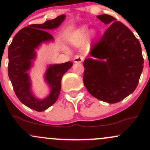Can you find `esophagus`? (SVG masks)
Segmentation results:
<instances>
[{
    "instance_id": "34e87169",
    "label": "esophagus",
    "mask_w": 150,
    "mask_h": 150,
    "mask_svg": "<svg viewBox=\"0 0 150 150\" xmlns=\"http://www.w3.org/2000/svg\"><path fill=\"white\" fill-rule=\"evenodd\" d=\"M84 58L82 56H76L74 58V62L75 63H80L83 61Z\"/></svg>"
}]
</instances>
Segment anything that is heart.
I'll return each mask as SVG.
<instances>
[{
    "instance_id": "obj_1",
    "label": "heart",
    "mask_w": 150,
    "mask_h": 150,
    "mask_svg": "<svg viewBox=\"0 0 150 150\" xmlns=\"http://www.w3.org/2000/svg\"><path fill=\"white\" fill-rule=\"evenodd\" d=\"M83 32L84 33H88L89 32V30H88V29L87 28H86V27H85V28H83Z\"/></svg>"
}]
</instances>
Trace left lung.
Listing matches in <instances>:
<instances>
[{"label": "left lung", "mask_w": 150, "mask_h": 150, "mask_svg": "<svg viewBox=\"0 0 150 150\" xmlns=\"http://www.w3.org/2000/svg\"><path fill=\"white\" fill-rule=\"evenodd\" d=\"M110 25L89 53L99 60L84 61L83 82L99 100L114 104L130 95L138 85L144 59L140 42L125 25L109 15L97 16Z\"/></svg>", "instance_id": "left-lung-1"}]
</instances>
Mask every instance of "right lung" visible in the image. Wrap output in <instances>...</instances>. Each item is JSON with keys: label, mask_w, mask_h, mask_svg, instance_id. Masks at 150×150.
Listing matches in <instances>:
<instances>
[{"label": "right lung", "mask_w": 150, "mask_h": 150, "mask_svg": "<svg viewBox=\"0 0 150 150\" xmlns=\"http://www.w3.org/2000/svg\"><path fill=\"white\" fill-rule=\"evenodd\" d=\"M65 18V15H61L43 24L24 27L15 34L8 47V73L15 94L22 104L37 111L47 109L57 101L61 89L62 77L73 65L70 61L50 65L46 73V80L51 89V94L43 100L34 97L27 71L35 58V49L42 42L53 40L52 35L45 30L58 27Z\"/></svg>", "instance_id": "1"}]
</instances>
